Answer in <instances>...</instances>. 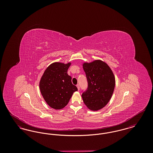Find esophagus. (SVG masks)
I'll return each mask as SVG.
<instances>
[{
    "label": "esophagus",
    "instance_id": "obj_1",
    "mask_svg": "<svg viewBox=\"0 0 153 153\" xmlns=\"http://www.w3.org/2000/svg\"><path fill=\"white\" fill-rule=\"evenodd\" d=\"M76 86H77V87L78 90H79V89H80V85H79V84H77Z\"/></svg>",
    "mask_w": 153,
    "mask_h": 153
}]
</instances>
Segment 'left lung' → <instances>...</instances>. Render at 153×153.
<instances>
[{
	"mask_svg": "<svg viewBox=\"0 0 153 153\" xmlns=\"http://www.w3.org/2000/svg\"><path fill=\"white\" fill-rule=\"evenodd\" d=\"M83 69L87 89L82 91V98L89 109L97 111L109 102L115 86V77L109 66L101 60L84 63Z\"/></svg>",
	"mask_w": 153,
	"mask_h": 153,
	"instance_id": "left-lung-1",
	"label": "left lung"
}]
</instances>
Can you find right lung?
Listing matches in <instances>:
<instances>
[{
  "label": "right lung",
  "mask_w": 153,
  "mask_h": 153,
  "mask_svg": "<svg viewBox=\"0 0 153 153\" xmlns=\"http://www.w3.org/2000/svg\"><path fill=\"white\" fill-rule=\"evenodd\" d=\"M71 63L54 62L45 70L40 80L39 88L45 100L54 109L65 107L77 88L67 73Z\"/></svg>",
  "instance_id": "add662e5"
}]
</instances>
